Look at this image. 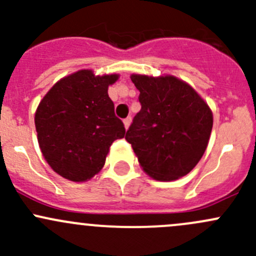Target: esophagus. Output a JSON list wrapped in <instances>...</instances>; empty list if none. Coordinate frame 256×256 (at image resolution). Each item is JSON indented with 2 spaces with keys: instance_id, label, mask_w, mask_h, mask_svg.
Returning <instances> with one entry per match:
<instances>
[{
  "instance_id": "1",
  "label": "esophagus",
  "mask_w": 256,
  "mask_h": 256,
  "mask_svg": "<svg viewBox=\"0 0 256 256\" xmlns=\"http://www.w3.org/2000/svg\"><path fill=\"white\" fill-rule=\"evenodd\" d=\"M130 124H131V118H130V116H128V118H124V125H125L126 130H128V128Z\"/></svg>"
}]
</instances>
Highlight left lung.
<instances>
[{
    "label": "left lung",
    "instance_id": "left-lung-1",
    "mask_svg": "<svg viewBox=\"0 0 256 256\" xmlns=\"http://www.w3.org/2000/svg\"><path fill=\"white\" fill-rule=\"evenodd\" d=\"M141 110L126 132L141 168L156 180L190 174L207 148L213 114L188 82L174 76L131 74Z\"/></svg>",
    "mask_w": 256,
    "mask_h": 256
}]
</instances>
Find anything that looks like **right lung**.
I'll return each instance as SVG.
<instances>
[{"label":"right lung","instance_id":"1","mask_svg":"<svg viewBox=\"0 0 256 256\" xmlns=\"http://www.w3.org/2000/svg\"><path fill=\"white\" fill-rule=\"evenodd\" d=\"M118 74L95 76L82 69L56 82L36 110L34 124L43 157L54 172L85 182L102 171L109 148L125 136L108 89Z\"/></svg>","mask_w":256,"mask_h":256}]
</instances>
